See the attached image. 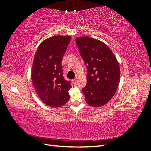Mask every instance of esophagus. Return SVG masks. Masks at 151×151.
Segmentation results:
<instances>
[{"label":"esophagus","mask_w":151,"mask_h":151,"mask_svg":"<svg viewBox=\"0 0 151 151\" xmlns=\"http://www.w3.org/2000/svg\"><path fill=\"white\" fill-rule=\"evenodd\" d=\"M77 79H75L73 80V83H74V84H77Z\"/></svg>","instance_id":"1"}]
</instances>
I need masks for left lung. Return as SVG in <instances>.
<instances>
[{"mask_svg":"<svg viewBox=\"0 0 151 151\" xmlns=\"http://www.w3.org/2000/svg\"><path fill=\"white\" fill-rule=\"evenodd\" d=\"M87 68V84L82 91L86 103L93 107L104 106L115 95L120 82V65L106 44L88 36L76 39Z\"/></svg>","mask_w":151,"mask_h":151,"instance_id":"left-lung-1","label":"left lung"}]
</instances>
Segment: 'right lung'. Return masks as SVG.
<instances>
[{"label":"right lung","instance_id":"right-lung-1","mask_svg":"<svg viewBox=\"0 0 151 151\" xmlns=\"http://www.w3.org/2000/svg\"><path fill=\"white\" fill-rule=\"evenodd\" d=\"M70 36H54L44 40L36 50L31 80L40 99L51 107H60L69 99L70 81L63 76L62 60Z\"/></svg>","mask_w":151,"mask_h":151}]
</instances>
